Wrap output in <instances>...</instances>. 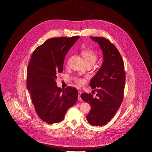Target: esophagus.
<instances>
[{"instance_id":"1","label":"esophagus","mask_w":152,"mask_h":152,"mask_svg":"<svg viewBox=\"0 0 152 152\" xmlns=\"http://www.w3.org/2000/svg\"><path fill=\"white\" fill-rule=\"evenodd\" d=\"M81 91H78V100H82V99H81Z\"/></svg>"}]
</instances>
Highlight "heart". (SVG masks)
Wrapping results in <instances>:
<instances>
[{
    "mask_svg": "<svg viewBox=\"0 0 152 152\" xmlns=\"http://www.w3.org/2000/svg\"><path fill=\"white\" fill-rule=\"evenodd\" d=\"M81 55L86 64L93 65L97 60V55L96 52L91 49H85L81 52ZM75 82L80 86H82L86 83V80L81 77L75 78Z\"/></svg>",
    "mask_w": 152,
    "mask_h": 152,
    "instance_id": "1",
    "label": "heart"
}]
</instances>
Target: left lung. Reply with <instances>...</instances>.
Returning <instances> with one entry per match:
<instances>
[{"label": "left lung", "mask_w": 152, "mask_h": 152, "mask_svg": "<svg viewBox=\"0 0 152 152\" xmlns=\"http://www.w3.org/2000/svg\"><path fill=\"white\" fill-rule=\"evenodd\" d=\"M90 38L100 46L104 61L90 83V87L96 91V96L94 97L91 94L83 93L81 97L91 106L86 116L88 123L100 126L110 121L123 100L124 64L119 52L110 41L104 37Z\"/></svg>", "instance_id": "1"}]
</instances>
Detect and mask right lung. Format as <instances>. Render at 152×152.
Instances as JSON below:
<instances>
[{
    "instance_id": "add662e5",
    "label": "right lung",
    "mask_w": 152,
    "mask_h": 152,
    "mask_svg": "<svg viewBox=\"0 0 152 152\" xmlns=\"http://www.w3.org/2000/svg\"><path fill=\"white\" fill-rule=\"evenodd\" d=\"M80 38H53L33 52L27 67V88L39 118L49 124L63 120L77 100L76 88L57 86V75L63 71L65 56Z\"/></svg>"
}]
</instances>
